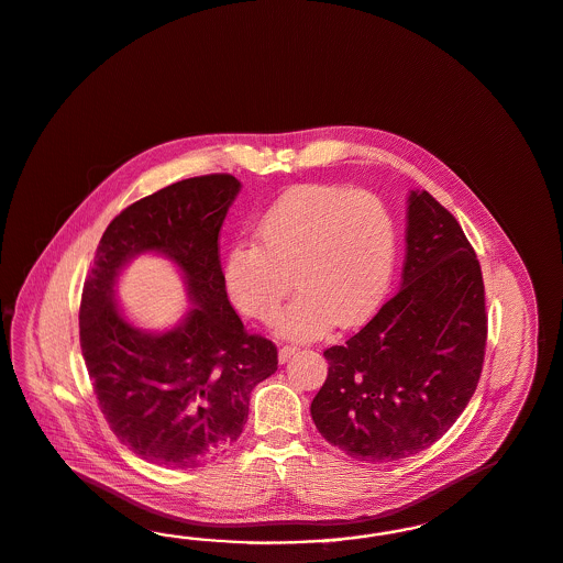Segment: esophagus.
Returning a JSON list of instances; mask_svg holds the SVG:
<instances>
[{
  "instance_id": "obj_1",
  "label": "esophagus",
  "mask_w": 563,
  "mask_h": 563,
  "mask_svg": "<svg viewBox=\"0 0 563 563\" xmlns=\"http://www.w3.org/2000/svg\"><path fill=\"white\" fill-rule=\"evenodd\" d=\"M299 347L297 345H283L280 350H278V361L280 362H287L289 358H291L292 354L297 352Z\"/></svg>"
}]
</instances>
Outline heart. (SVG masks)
Segmentation results:
<instances>
[{
    "label": "heart",
    "mask_w": 563,
    "mask_h": 563,
    "mask_svg": "<svg viewBox=\"0 0 563 563\" xmlns=\"http://www.w3.org/2000/svg\"><path fill=\"white\" fill-rule=\"evenodd\" d=\"M398 262V224L387 201L368 190L303 184L272 202L257 222L255 243L225 260L234 303L272 320L292 278L301 291L280 314L283 338L318 339L338 322L368 320L387 297Z\"/></svg>",
    "instance_id": "obj_1"
}]
</instances>
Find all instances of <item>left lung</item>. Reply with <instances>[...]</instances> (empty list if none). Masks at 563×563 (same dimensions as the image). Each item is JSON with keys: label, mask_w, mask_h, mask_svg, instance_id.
<instances>
[{"label": "left lung", "mask_w": 563, "mask_h": 563, "mask_svg": "<svg viewBox=\"0 0 563 563\" xmlns=\"http://www.w3.org/2000/svg\"><path fill=\"white\" fill-rule=\"evenodd\" d=\"M486 338L472 243L444 205L412 190L402 287L356 335L324 350L329 375L310 408L316 429L368 463L429 449L470 405Z\"/></svg>", "instance_id": "1"}]
</instances>
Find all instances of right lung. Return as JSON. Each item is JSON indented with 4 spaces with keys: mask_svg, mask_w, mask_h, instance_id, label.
Wrapping results in <instances>:
<instances>
[{
    "mask_svg": "<svg viewBox=\"0 0 563 563\" xmlns=\"http://www.w3.org/2000/svg\"><path fill=\"white\" fill-rule=\"evenodd\" d=\"M241 190L230 174L169 184L125 207L104 230L81 292L79 339L109 428L144 461L192 470L232 446L253 387L278 368L271 339L251 335L225 295L220 230ZM167 254L196 303L167 334L132 328L113 303L137 252Z\"/></svg>",
    "mask_w": 563,
    "mask_h": 563,
    "instance_id": "right-lung-1",
    "label": "right lung"
}]
</instances>
